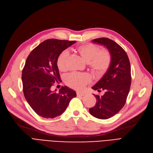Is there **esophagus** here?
Listing matches in <instances>:
<instances>
[{"mask_svg": "<svg viewBox=\"0 0 153 153\" xmlns=\"http://www.w3.org/2000/svg\"><path fill=\"white\" fill-rule=\"evenodd\" d=\"M76 94H77V96H78V97L83 96L84 95V92H77Z\"/></svg>", "mask_w": 153, "mask_h": 153, "instance_id": "obj_1", "label": "esophagus"}]
</instances>
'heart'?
Listing matches in <instances>:
<instances>
[{
	"label": "heart",
	"instance_id": "b5f03b06",
	"mask_svg": "<svg viewBox=\"0 0 153 153\" xmlns=\"http://www.w3.org/2000/svg\"><path fill=\"white\" fill-rule=\"evenodd\" d=\"M76 51L85 62L89 64L96 76H102L109 69L111 56L107 49L99 50L96 45L84 44L77 47ZM68 58V54L65 51L62 52L59 55L57 59V65L59 71H64L67 69ZM90 81V76L85 74L72 73L65 77V83L69 87L77 90L82 89Z\"/></svg>",
	"mask_w": 153,
	"mask_h": 153
}]
</instances>
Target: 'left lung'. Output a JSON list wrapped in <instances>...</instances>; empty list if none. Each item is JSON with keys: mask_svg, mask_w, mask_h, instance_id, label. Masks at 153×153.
<instances>
[{"mask_svg": "<svg viewBox=\"0 0 153 153\" xmlns=\"http://www.w3.org/2000/svg\"><path fill=\"white\" fill-rule=\"evenodd\" d=\"M93 42L102 44L109 50L111 62L102 77L92 88L103 96L94 95L96 103L89 109L91 115L101 119H109L120 111L126 102L131 83V65L125 51L114 41L108 38H98Z\"/></svg>", "mask_w": 153, "mask_h": 153, "instance_id": "left-lung-1", "label": "left lung"}]
</instances>
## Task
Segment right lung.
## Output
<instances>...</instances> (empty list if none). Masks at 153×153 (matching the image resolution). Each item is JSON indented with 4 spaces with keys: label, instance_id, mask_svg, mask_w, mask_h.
<instances>
[{
    "label": "right lung",
    "instance_id": "1",
    "mask_svg": "<svg viewBox=\"0 0 153 153\" xmlns=\"http://www.w3.org/2000/svg\"><path fill=\"white\" fill-rule=\"evenodd\" d=\"M75 41L51 39L33 49L22 69L24 95L32 109L44 118H54L63 113L73 97L74 91L64 86L59 92L51 91L56 82L61 81L57 65L59 55L74 44Z\"/></svg>",
    "mask_w": 153,
    "mask_h": 153
}]
</instances>
